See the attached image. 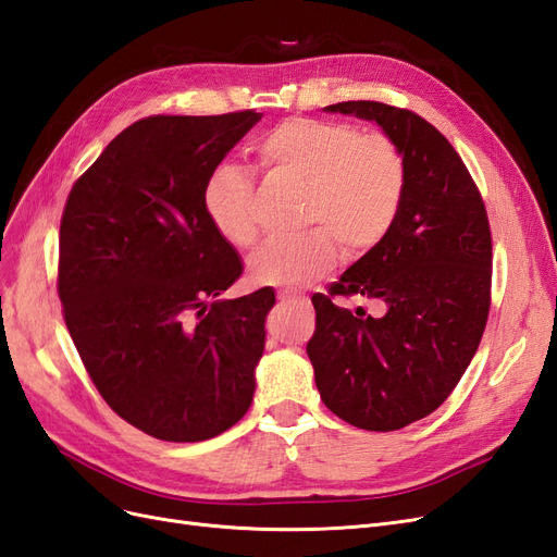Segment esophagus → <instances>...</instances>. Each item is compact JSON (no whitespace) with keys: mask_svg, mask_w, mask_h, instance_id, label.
Instances as JSON below:
<instances>
[{"mask_svg":"<svg viewBox=\"0 0 557 557\" xmlns=\"http://www.w3.org/2000/svg\"><path fill=\"white\" fill-rule=\"evenodd\" d=\"M278 299H281V301H293V305H301V307L309 305V297L297 295V293H293V290H278Z\"/></svg>","mask_w":557,"mask_h":557,"instance_id":"1","label":"esophagus"}]
</instances>
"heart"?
Masks as SVG:
<instances>
[{"label":"heart","mask_w":557,"mask_h":557,"mask_svg":"<svg viewBox=\"0 0 557 557\" xmlns=\"http://www.w3.org/2000/svg\"><path fill=\"white\" fill-rule=\"evenodd\" d=\"M269 172L305 183L299 239L267 242L248 260L250 281L272 288H301L323 278L336 260L360 256L393 230L407 190V160L381 132L350 123L290 117L258 148ZM205 211L225 242L248 248L258 239L256 181L237 164H218L205 183Z\"/></svg>","instance_id":"b5f03b06"}]
</instances>
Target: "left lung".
Returning a JSON list of instances; mask_svg holds the SVG:
<instances>
[{
  "label": "left lung",
  "instance_id": "8db88e82",
  "mask_svg": "<svg viewBox=\"0 0 557 557\" xmlns=\"http://www.w3.org/2000/svg\"><path fill=\"white\" fill-rule=\"evenodd\" d=\"M325 111L376 123L407 160L393 230L330 295L311 297L307 346L325 407L360 430L393 432L440 409L474 358L491 311V225L462 158L425 117L381 102ZM334 294L379 298L386 313L350 314Z\"/></svg>",
  "mask_w": 557,
  "mask_h": 557
}]
</instances>
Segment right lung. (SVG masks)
Wrapping results in <instances>:
<instances>
[{
    "mask_svg": "<svg viewBox=\"0 0 557 557\" xmlns=\"http://www.w3.org/2000/svg\"><path fill=\"white\" fill-rule=\"evenodd\" d=\"M260 117H144L74 183L62 213L66 330L109 407L162 442L218 436L256 393L276 297L218 299L244 264L209 221L205 183Z\"/></svg>",
    "mask_w": 557,
    "mask_h": 557,
    "instance_id": "add662e5",
    "label": "right lung"
}]
</instances>
